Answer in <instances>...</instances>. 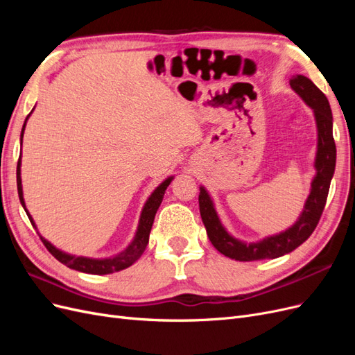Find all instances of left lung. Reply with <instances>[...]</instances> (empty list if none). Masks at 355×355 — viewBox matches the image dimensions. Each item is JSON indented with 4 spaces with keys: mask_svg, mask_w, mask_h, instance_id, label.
Wrapping results in <instances>:
<instances>
[{
    "mask_svg": "<svg viewBox=\"0 0 355 355\" xmlns=\"http://www.w3.org/2000/svg\"><path fill=\"white\" fill-rule=\"evenodd\" d=\"M290 87L314 111L317 124V154L314 163L315 176L311 182V191L304 210L292 227L256 243H244L234 239L220 223L209 192L204 189V187H200V213L209 240L218 252L235 261L250 262L274 259V257L293 252L314 232L326 206L330 180L336 166V145L335 139H333V116L330 105L324 93L304 75H295L290 80Z\"/></svg>",
    "mask_w": 355,
    "mask_h": 355,
    "instance_id": "left-lung-1",
    "label": "left lung"
}]
</instances>
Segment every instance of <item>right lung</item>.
<instances>
[{
	"label": "right lung",
	"mask_w": 355,
	"mask_h": 355,
	"mask_svg": "<svg viewBox=\"0 0 355 355\" xmlns=\"http://www.w3.org/2000/svg\"><path fill=\"white\" fill-rule=\"evenodd\" d=\"M31 115V114H29ZM29 115L26 116V120L24 123L22 127V133H20V145H22V139H24V132H25V127H26V121ZM20 158H22V153H20ZM20 158L17 161V192H19V200L22 202V206L28 214V218L32 223V227H35V222L32 219V216L29 214V211L26 210L25 206V200H24V191H22V178H20ZM173 180V176L167 178L164 182H161V184L154 189V192L149 198L146 200L145 206L142 209L141 213V219H139V225H137V231L133 241L128 244L127 249L121 253H118L112 257H105V259H93V257H84V256H75V254H69L62 252L59 249H56L55 245H53L50 241H47L44 237L40 239L41 241L44 243V245L47 247V250L56 257L59 262H62L63 265H67L71 270L75 271H80V272H85V274H94V275H105V274H112L116 271H121L125 270L130 265H133L139 257L142 256V253L145 252L148 241H149V232H151L153 228V223H154V218H155V213L159 207L161 201H163L164 197V192L167 189V187L170 185V182Z\"/></svg>",
	"instance_id": "right-lung-1"
}]
</instances>
